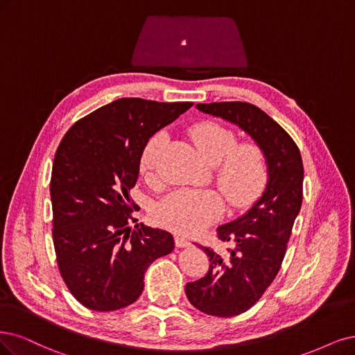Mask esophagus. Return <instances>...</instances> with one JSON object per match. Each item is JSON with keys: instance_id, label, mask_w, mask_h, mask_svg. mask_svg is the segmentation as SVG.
Instances as JSON below:
<instances>
[{"instance_id": "obj_1", "label": "esophagus", "mask_w": 355, "mask_h": 355, "mask_svg": "<svg viewBox=\"0 0 355 355\" xmlns=\"http://www.w3.org/2000/svg\"><path fill=\"white\" fill-rule=\"evenodd\" d=\"M175 245L177 247H189L190 241L187 239L182 237V235H177V237H175Z\"/></svg>"}]
</instances>
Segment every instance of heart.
Listing matches in <instances>:
<instances>
[{"mask_svg":"<svg viewBox=\"0 0 355 355\" xmlns=\"http://www.w3.org/2000/svg\"><path fill=\"white\" fill-rule=\"evenodd\" d=\"M190 136L205 159L216 165L215 178L219 189L234 207L253 203L263 191L269 178L266 155L256 143L237 144L234 131L203 121L190 128ZM165 140L162 131L144 144L140 156V171L153 175L157 155ZM224 200L211 189H181L169 193L156 205L153 216L157 224L180 234H196L219 216Z\"/></svg>","mask_w":355,"mask_h":355,"instance_id":"heart-1","label":"heart"}]
</instances>
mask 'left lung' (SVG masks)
<instances>
[{"mask_svg": "<svg viewBox=\"0 0 355 355\" xmlns=\"http://www.w3.org/2000/svg\"><path fill=\"white\" fill-rule=\"evenodd\" d=\"M196 107L239 125L263 149L269 165L266 187L254 205L216 230L218 239L234 243V248L220 256L200 245L211 265L203 278L186 285L187 298L196 309L231 318L254 306L279 272L303 202L304 168L291 136L256 105L214 102Z\"/></svg>", "mask_w": 355, "mask_h": 355, "instance_id": "left-lung-1", "label": "left lung"}]
</instances>
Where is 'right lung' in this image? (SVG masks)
Returning <instances> with one entry per match:
<instances>
[{
  "label": "right lung",
  "instance_id": "1",
  "mask_svg": "<svg viewBox=\"0 0 355 355\" xmlns=\"http://www.w3.org/2000/svg\"><path fill=\"white\" fill-rule=\"evenodd\" d=\"M191 102L121 98L74 123L51 174L52 239L61 277L78 303L95 311L133 304L144 272L174 250L165 230L136 222L130 191L148 140Z\"/></svg>",
  "mask_w": 355,
  "mask_h": 355
}]
</instances>
